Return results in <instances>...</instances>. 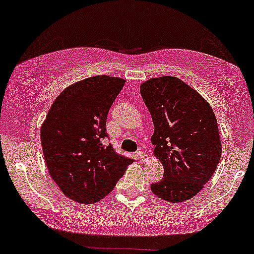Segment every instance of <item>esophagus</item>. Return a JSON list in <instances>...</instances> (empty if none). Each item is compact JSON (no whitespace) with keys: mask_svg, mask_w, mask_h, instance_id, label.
Instances as JSON below:
<instances>
[{"mask_svg":"<svg viewBox=\"0 0 254 254\" xmlns=\"http://www.w3.org/2000/svg\"><path fill=\"white\" fill-rule=\"evenodd\" d=\"M137 157L141 162H145L148 159V155L144 151H137Z\"/></svg>","mask_w":254,"mask_h":254,"instance_id":"34e87169","label":"esophagus"}]
</instances>
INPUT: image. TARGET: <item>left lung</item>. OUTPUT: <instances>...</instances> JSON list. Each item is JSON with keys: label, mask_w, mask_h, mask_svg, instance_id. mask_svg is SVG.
I'll use <instances>...</instances> for the list:
<instances>
[{"label": "left lung", "mask_w": 254, "mask_h": 254, "mask_svg": "<svg viewBox=\"0 0 254 254\" xmlns=\"http://www.w3.org/2000/svg\"><path fill=\"white\" fill-rule=\"evenodd\" d=\"M140 90L155 126L154 154L164 166L151 190L169 202H183L196 195L217 168L222 145L216 118L200 93L177 77L150 78Z\"/></svg>", "instance_id": "left-lung-1"}]
</instances>
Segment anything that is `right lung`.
<instances>
[{"mask_svg":"<svg viewBox=\"0 0 254 254\" xmlns=\"http://www.w3.org/2000/svg\"><path fill=\"white\" fill-rule=\"evenodd\" d=\"M125 81L93 76L64 89L41 126V145L50 175L69 199L95 203L114 189L133 158L119 155L106 119Z\"/></svg>","mask_w":254,"mask_h":254,"instance_id":"add662e5","label":"right lung"}]
</instances>
